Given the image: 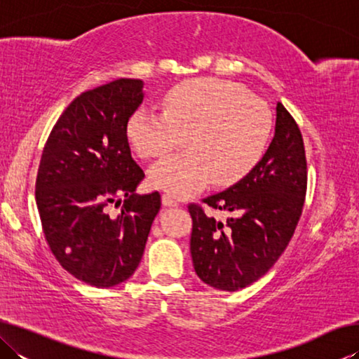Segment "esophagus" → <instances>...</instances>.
<instances>
[{"label": "esophagus", "mask_w": 359, "mask_h": 359, "mask_svg": "<svg viewBox=\"0 0 359 359\" xmlns=\"http://www.w3.org/2000/svg\"><path fill=\"white\" fill-rule=\"evenodd\" d=\"M161 203H163V205H166V208H174V205H179V203L175 201L172 196H169V194H163Z\"/></svg>", "instance_id": "esophagus-1"}]
</instances>
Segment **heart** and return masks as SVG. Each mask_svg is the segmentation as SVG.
<instances>
[{"label":"heart","mask_w":359,"mask_h":359,"mask_svg":"<svg viewBox=\"0 0 359 359\" xmlns=\"http://www.w3.org/2000/svg\"><path fill=\"white\" fill-rule=\"evenodd\" d=\"M272 115L263 101L239 85L201 77L175 85L163 112L137 109L126 137L139 155L156 158L185 136L190 151L169 155L149 171L154 188L175 198L215 185H233L258 165L271 136Z\"/></svg>","instance_id":"heart-1"}]
</instances>
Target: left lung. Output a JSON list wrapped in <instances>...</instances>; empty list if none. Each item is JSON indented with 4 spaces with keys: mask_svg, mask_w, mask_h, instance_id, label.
I'll return each instance as SVG.
<instances>
[{
    "mask_svg": "<svg viewBox=\"0 0 359 359\" xmlns=\"http://www.w3.org/2000/svg\"><path fill=\"white\" fill-rule=\"evenodd\" d=\"M276 111V135L258 165L238 184L203 199L233 217L223 223L201 205H188L194 271L217 290L238 291L263 277L287 248L302 214L307 190L302 135L282 102Z\"/></svg>",
    "mask_w": 359,
    "mask_h": 359,
    "instance_id": "obj_1",
    "label": "left lung"
}]
</instances>
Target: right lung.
Returning a JSON list of instances; mask_svg holds the SVG:
<instances>
[{
	"label": "right lung",
	"instance_id": "add662e5",
	"mask_svg": "<svg viewBox=\"0 0 359 359\" xmlns=\"http://www.w3.org/2000/svg\"><path fill=\"white\" fill-rule=\"evenodd\" d=\"M142 87L139 79H117L77 96L42 150L36 204L46 241L58 263L92 287L135 274L161 208L158 191L135 193L144 171L131 156L126 123ZM120 196L121 214L111 216L107 205Z\"/></svg>",
	"mask_w": 359,
	"mask_h": 359
}]
</instances>
